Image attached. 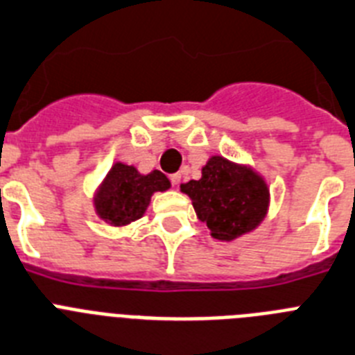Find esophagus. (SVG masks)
<instances>
[{"label":"esophagus","instance_id":"obj_1","mask_svg":"<svg viewBox=\"0 0 355 355\" xmlns=\"http://www.w3.org/2000/svg\"><path fill=\"white\" fill-rule=\"evenodd\" d=\"M180 173H173V175H169V180H171V184H173L175 187L178 186V184H180Z\"/></svg>","mask_w":355,"mask_h":355}]
</instances>
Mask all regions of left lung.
<instances>
[{"label": "left lung", "mask_w": 355, "mask_h": 355, "mask_svg": "<svg viewBox=\"0 0 355 355\" xmlns=\"http://www.w3.org/2000/svg\"><path fill=\"white\" fill-rule=\"evenodd\" d=\"M180 189L193 202L198 220L207 223L211 236L221 241L257 229L270 203V189L261 175L220 155L207 160L200 180L186 182Z\"/></svg>", "instance_id": "left-lung-1"}]
</instances>
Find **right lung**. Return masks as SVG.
<instances>
[{
	"mask_svg": "<svg viewBox=\"0 0 355 355\" xmlns=\"http://www.w3.org/2000/svg\"><path fill=\"white\" fill-rule=\"evenodd\" d=\"M171 187L164 173L153 169L141 175L134 166L116 162L94 195V209L101 220L112 227H123L139 220L157 191Z\"/></svg>",
	"mask_w": 355,
	"mask_h": 355,
	"instance_id": "add662e5",
	"label": "right lung"
}]
</instances>
